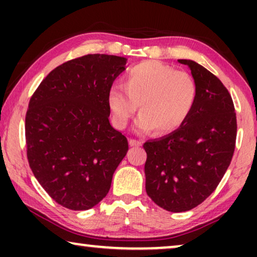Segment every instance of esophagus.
Returning a JSON list of instances; mask_svg holds the SVG:
<instances>
[{
  "label": "esophagus",
  "mask_w": 257,
  "mask_h": 257,
  "mask_svg": "<svg viewBox=\"0 0 257 257\" xmlns=\"http://www.w3.org/2000/svg\"><path fill=\"white\" fill-rule=\"evenodd\" d=\"M128 143H130V146H142V142H140V140H136V139H130L128 140Z\"/></svg>",
  "instance_id": "esophagus-1"
}]
</instances>
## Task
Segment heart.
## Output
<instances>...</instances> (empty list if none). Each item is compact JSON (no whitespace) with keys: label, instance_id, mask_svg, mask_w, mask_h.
<instances>
[{"label":"heart","instance_id":"1","mask_svg":"<svg viewBox=\"0 0 257 257\" xmlns=\"http://www.w3.org/2000/svg\"><path fill=\"white\" fill-rule=\"evenodd\" d=\"M122 85L112 86L107 93L112 124L119 130L125 128L139 104L142 113L136 130L140 133L156 128L159 135H167L180 128L198 98L196 82L189 73L159 61L131 66L125 72Z\"/></svg>","mask_w":257,"mask_h":257}]
</instances>
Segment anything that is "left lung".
<instances>
[{
    "label": "left lung",
    "mask_w": 257,
    "mask_h": 257,
    "mask_svg": "<svg viewBox=\"0 0 257 257\" xmlns=\"http://www.w3.org/2000/svg\"><path fill=\"white\" fill-rule=\"evenodd\" d=\"M188 65L198 86L191 115L180 128L144 144L146 193L168 212H186L215 191L230 165L236 142V113L226 86L198 63Z\"/></svg>",
    "instance_id": "1"
}]
</instances>
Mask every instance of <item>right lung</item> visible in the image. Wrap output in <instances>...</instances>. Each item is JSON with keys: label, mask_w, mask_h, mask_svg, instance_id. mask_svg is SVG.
I'll return each instance as SVG.
<instances>
[{"label": "right lung", "mask_w": 257, "mask_h": 257, "mask_svg": "<svg viewBox=\"0 0 257 257\" xmlns=\"http://www.w3.org/2000/svg\"><path fill=\"white\" fill-rule=\"evenodd\" d=\"M126 58L86 55L52 70L30 98L27 157L35 178L59 205L86 210L110 191L128 150L112 127L107 93Z\"/></svg>", "instance_id": "add662e5"}]
</instances>
